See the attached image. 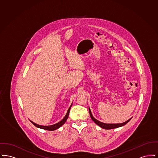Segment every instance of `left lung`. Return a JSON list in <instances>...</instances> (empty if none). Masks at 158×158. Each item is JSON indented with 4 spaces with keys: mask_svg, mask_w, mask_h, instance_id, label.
I'll list each match as a JSON object with an SVG mask.
<instances>
[{
    "mask_svg": "<svg viewBox=\"0 0 158 158\" xmlns=\"http://www.w3.org/2000/svg\"><path fill=\"white\" fill-rule=\"evenodd\" d=\"M89 111L90 118H92V120L94 121L99 126H100L101 127L103 128H104V129H113V128H115L120 127L123 126H124L125 124H126L128 123L130 121V120L131 119V118H130L129 120H128L127 121H125L124 123H120V124H105V123H102V122H101V121H99L97 120H96V119L92 116L89 108Z\"/></svg>",
    "mask_w": 158,
    "mask_h": 158,
    "instance_id": "left-lung-1",
    "label": "left lung"
}]
</instances>
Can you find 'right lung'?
Returning a JSON list of instances; mask_svg holds the SVG:
<instances>
[{"label":"right lung","mask_w":158,"mask_h":158,"mask_svg":"<svg viewBox=\"0 0 158 158\" xmlns=\"http://www.w3.org/2000/svg\"><path fill=\"white\" fill-rule=\"evenodd\" d=\"M71 106H72V105L71 106H70V108H69V110H68V112H67V114H66V115H65V117H64V118L61 121H60V122H59V123H57V124H54V125H52V126H40V125H38V124H35V123H34V122H32V121H30L35 126H36L37 127L40 128H43V129H44V130H49V131H53V130H56V129H57V128H59L61 127L65 122H66V121L67 120V119H68V116H69V111H70V108H71Z\"/></svg>","instance_id":"1"}]
</instances>
